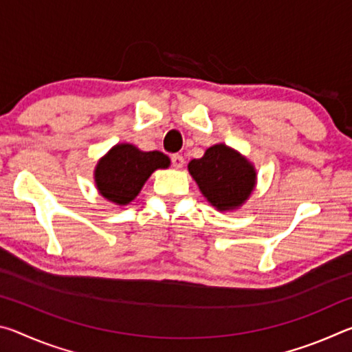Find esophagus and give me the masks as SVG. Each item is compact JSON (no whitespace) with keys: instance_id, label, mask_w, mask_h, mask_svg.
Masks as SVG:
<instances>
[{"instance_id":"obj_1","label":"esophagus","mask_w":352,"mask_h":352,"mask_svg":"<svg viewBox=\"0 0 352 352\" xmlns=\"http://www.w3.org/2000/svg\"><path fill=\"white\" fill-rule=\"evenodd\" d=\"M170 162H172V166H174L175 169H182L184 166V158L182 157V155H172Z\"/></svg>"}]
</instances>
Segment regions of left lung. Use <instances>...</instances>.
Wrapping results in <instances>:
<instances>
[{"instance_id": "1", "label": "left lung", "mask_w": 352, "mask_h": 352, "mask_svg": "<svg viewBox=\"0 0 352 352\" xmlns=\"http://www.w3.org/2000/svg\"><path fill=\"white\" fill-rule=\"evenodd\" d=\"M188 170L217 211H233L242 206L256 184L254 166L225 144H214L201 158L190 160Z\"/></svg>"}]
</instances>
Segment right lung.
<instances>
[{
	"instance_id": "obj_1",
	"label": "right lung",
	"mask_w": 352,
	"mask_h": 352,
	"mask_svg": "<svg viewBox=\"0 0 352 352\" xmlns=\"http://www.w3.org/2000/svg\"><path fill=\"white\" fill-rule=\"evenodd\" d=\"M163 152H142L133 144H116L104 155L94 169L99 194L116 205H129L140 194L153 170L169 168Z\"/></svg>"
}]
</instances>
